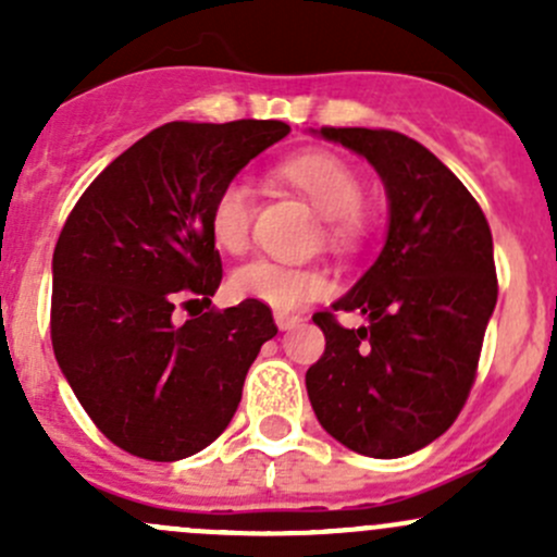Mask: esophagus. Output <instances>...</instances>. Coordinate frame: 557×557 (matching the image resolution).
Segmentation results:
<instances>
[{"label": "esophagus", "mask_w": 557, "mask_h": 557, "mask_svg": "<svg viewBox=\"0 0 557 557\" xmlns=\"http://www.w3.org/2000/svg\"><path fill=\"white\" fill-rule=\"evenodd\" d=\"M274 323H277L280 331H294L296 325L301 323L299 314H288V312H274Z\"/></svg>", "instance_id": "esophagus-1"}]
</instances>
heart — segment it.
<instances>
[{
    "instance_id": "b5f03b06",
    "label": "heart",
    "mask_w": 557,
    "mask_h": 557,
    "mask_svg": "<svg viewBox=\"0 0 557 557\" xmlns=\"http://www.w3.org/2000/svg\"><path fill=\"white\" fill-rule=\"evenodd\" d=\"M294 188L312 201L314 210L329 221V239L334 245H350L358 237V207L363 201V183L358 172L339 156L312 150L285 161L280 170ZM252 188L243 177L228 180L215 194L210 207V232L218 247L243 252L250 239ZM232 290L239 299L261 301L272 310L288 312L318 299L325 290V277L301 263L256 258L232 274Z\"/></svg>"
}]
</instances>
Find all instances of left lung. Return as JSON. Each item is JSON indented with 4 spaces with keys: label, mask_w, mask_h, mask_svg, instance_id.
<instances>
[{
    "label": "left lung",
    "mask_w": 557,
    "mask_h": 557,
    "mask_svg": "<svg viewBox=\"0 0 557 557\" xmlns=\"http://www.w3.org/2000/svg\"><path fill=\"white\" fill-rule=\"evenodd\" d=\"M380 174L387 232L377 261L331 310L314 314L325 350L307 369L318 423L350 450L401 458L458 418L496 310L493 237L474 196L431 150L385 128H320Z\"/></svg>",
    "instance_id": "left-lung-1"
}]
</instances>
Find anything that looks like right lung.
Listing matches in <instances>:
<instances>
[{"mask_svg": "<svg viewBox=\"0 0 557 557\" xmlns=\"http://www.w3.org/2000/svg\"><path fill=\"white\" fill-rule=\"evenodd\" d=\"M290 132L283 121L153 128L88 185L53 250L50 336L61 374L121 450L180 460L232 423L245 374L277 334L245 299L174 323L183 301L212 305L223 269L210 232L218 190Z\"/></svg>", "mask_w": 557, "mask_h": 557, "instance_id": "right-lung-1", "label": "right lung"}]
</instances>
